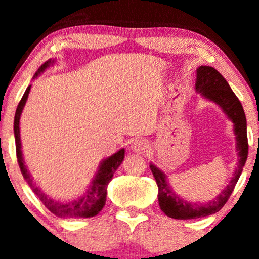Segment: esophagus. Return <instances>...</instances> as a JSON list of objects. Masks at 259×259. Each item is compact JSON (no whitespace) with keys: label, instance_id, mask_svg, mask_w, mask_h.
<instances>
[{"label":"esophagus","instance_id":"34e87169","mask_svg":"<svg viewBox=\"0 0 259 259\" xmlns=\"http://www.w3.org/2000/svg\"><path fill=\"white\" fill-rule=\"evenodd\" d=\"M132 150L136 153H145L148 150V142L145 139H135L132 144Z\"/></svg>","mask_w":259,"mask_h":259}]
</instances>
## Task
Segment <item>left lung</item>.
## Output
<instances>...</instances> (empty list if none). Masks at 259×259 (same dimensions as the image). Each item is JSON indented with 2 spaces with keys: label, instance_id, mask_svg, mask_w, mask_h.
<instances>
[{
  "label": "left lung",
  "instance_id": "1",
  "mask_svg": "<svg viewBox=\"0 0 259 259\" xmlns=\"http://www.w3.org/2000/svg\"><path fill=\"white\" fill-rule=\"evenodd\" d=\"M196 90L201 92L203 97L221 106L229 119L234 123L239 162H237L234 177L229 185L217 196L214 200L207 202V203H194V202H187L180 198L169 187L164 173L160 171L156 165L151 164V171H152L157 186H158V202L160 209L168 217L174 219L202 218V217L219 212L223 206L227 203L231 192L234 191V187L242 173L243 165H245L248 154L247 124H246L245 112H243L241 102L231 90L227 80L223 78L222 74L213 67L201 65L197 68Z\"/></svg>",
  "mask_w": 259,
  "mask_h": 259
}]
</instances>
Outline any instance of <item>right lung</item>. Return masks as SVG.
<instances>
[{
  "label": "right lung",
  "mask_w": 259,
  "mask_h": 259,
  "mask_svg": "<svg viewBox=\"0 0 259 259\" xmlns=\"http://www.w3.org/2000/svg\"><path fill=\"white\" fill-rule=\"evenodd\" d=\"M55 63V61L49 59L45 63L41 65L37 69V72L35 73L34 78H36L40 73H42L46 68H49L50 65ZM31 85L28 86L24 95H23L22 100H20L19 105L17 107L16 115H14V138H16V152H17V159L18 164H19L20 171H22L23 177L26 180V183L29 184V186L31 187V190L34 191V194L40 198L41 202L45 204V207L47 209H50L53 214L59 215V217H70V218H90V217H95L99 214L102 209L103 206L106 203V197H107V186L108 183L111 181L113 174L115 173L118 167L121 164L124 159V148H121L120 151H118L117 153H114L113 156L108 157L101 163L99 171L95 175V179L92 180L91 185L89 186V189L86 190L85 194L81 195L80 197L76 198L74 201H68V202H62L53 200L45 194L44 191H41L40 187L36 186V184L32 180L30 173L26 169L24 164V159H23L22 154V144H20V132H19V119L20 114H22L23 108H24L26 99H28L29 91H30Z\"/></svg>",
  "instance_id": "right-lung-1"
}]
</instances>
